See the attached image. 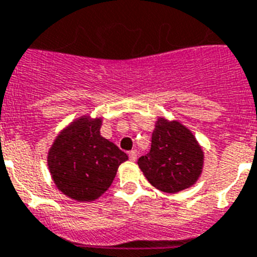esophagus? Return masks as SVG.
I'll return each mask as SVG.
<instances>
[{
  "label": "esophagus",
  "instance_id": "1",
  "mask_svg": "<svg viewBox=\"0 0 257 257\" xmlns=\"http://www.w3.org/2000/svg\"><path fill=\"white\" fill-rule=\"evenodd\" d=\"M129 160H131V162H136V160H137V151L132 150L131 153H129Z\"/></svg>",
  "mask_w": 257,
  "mask_h": 257
}]
</instances>
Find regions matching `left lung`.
I'll return each mask as SVG.
<instances>
[{
    "label": "left lung",
    "mask_w": 257,
    "mask_h": 257,
    "mask_svg": "<svg viewBox=\"0 0 257 257\" xmlns=\"http://www.w3.org/2000/svg\"><path fill=\"white\" fill-rule=\"evenodd\" d=\"M204 166V151L190 129L177 120L158 117L151 150L138 159L147 181L158 190L176 194L196 184Z\"/></svg>",
    "instance_id": "8db88e82"
}]
</instances>
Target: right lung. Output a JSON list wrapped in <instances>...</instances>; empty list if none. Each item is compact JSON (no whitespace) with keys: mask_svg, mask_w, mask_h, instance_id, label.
Returning a JSON list of instances; mask_svg holds the SVG:
<instances>
[{"mask_svg":"<svg viewBox=\"0 0 257 257\" xmlns=\"http://www.w3.org/2000/svg\"><path fill=\"white\" fill-rule=\"evenodd\" d=\"M102 117L82 115L59 132L49 149L48 167L58 190L77 202L98 199L128 160L101 136Z\"/></svg>","mask_w":257,"mask_h":257,"instance_id":"right-lung-1","label":"right lung"}]
</instances>
